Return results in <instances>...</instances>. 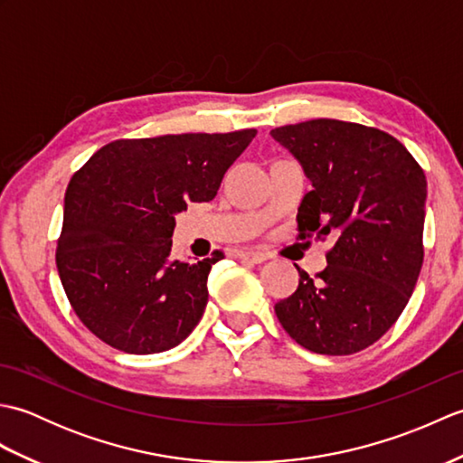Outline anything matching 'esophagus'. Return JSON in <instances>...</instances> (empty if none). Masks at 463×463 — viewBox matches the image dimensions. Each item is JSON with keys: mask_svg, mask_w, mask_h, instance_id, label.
Listing matches in <instances>:
<instances>
[{"mask_svg": "<svg viewBox=\"0 0 463 463\" xmlns=\"http://www.w3.org/2000/svg\"><path fill=\"white\" fill-rule=\"evenodd\" d=\"M237 257L244 262H252V264H262L264 260H269V254L259 252V250H239Z\"/></svg>", "mask_w": 463, "mask_h": 463, "instance_id": "esophagus-1", "label": "esophagus"}]
</instances>
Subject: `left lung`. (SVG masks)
<instances>
[{"label": "left lung", "instance_id": "left-lung-1", "mask_svg": "<svg viewBox=\"0 0 463 463\" xmlns=\"http://www.w3.org/2000/svg\"><path fill=\"white\" fill-rule=\"evenodd\" d=\"M270 135L312 183L298 206V237L336 241L317 280L297 267L298 288L274 312L310 352H360L392 328L414 292L426 175L398 139L358 123L314 119Z\"/></svg>", "mask_w": 463, "mask_h": 463}]
</instances>
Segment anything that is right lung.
Masks as SVG:
<instances>
[{"mask_svg": "<svg viewBox=\"0 0 463 463\" xmlns=\"http://www.w3.org/2000/svg\"><path fill=\"white\" fill-rule=\"evenodd\" d=\"M254 135L119 139L71 176L55 260L69 302L97 338L127 354H156L194 330L222 252L199 262L175 259V216L186 203L214 199Z\"/></svg>", "mask_w": 463, "mask_h": 463, "instance_id": "add662e5", "label": "right lung"}]
</instances>
